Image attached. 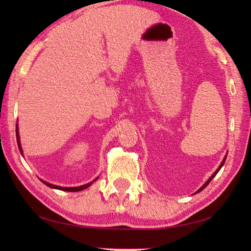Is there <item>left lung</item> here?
<instances>
[{"instance_id": "obj_1", "label": "left lung", "mask_w": 251, "mask_h": 251, "mask_svg": "<svg viewBox=\"0 0 251 251\" xmlns=\"http://www.w3.org/2000/svg\"><path fill=\"white\" fill-rule=\"evenodd\" d=\"M226 157H227V156H226ZM226 157H225V158H224V160H223V163H222V164H220V166H219V168H218V169H217V171H216V172H215V173H214V174H212V176H211V177H210V178H209V179H208V180H207V181H206V182H205V185H203V186H202V187H201V189H199V190H198V192H197V193H199V192H201V190H202V189H203V188H205V187H206V186H207V185H208V184H209V182H210V180H211V179H212V178H214V177H215V176H216V175H217V173H218V172H219V171H220V168H222V167H223V165H224V164H225V161H226Z\"/></svg>"}]
</instances>
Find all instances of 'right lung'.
<instances>
[{
  "label": "right lung",
  "instance_id": "1",
  "mask_svg": "<svg viewBox=\"0 0 251 251\" xmlns=\"http://www.w3.org/2000/svg\"><path fill=\"white\" fill-rule=\"evenodd\" d=\"M16 141H18V145H19V150L21 151V154H23V151H22V147H21V143H20V136H19V131H18V126H16ZM44 182L46 186L50 187V188H55V189H59V190H65V192H79V190H83L85 188H87V187H90V184H86L84 186H79V187H61V186H56V185H52V184H49V182H46L44 180H42Z\"/></svg>",
  "mask_w": 251,
  "mask_h": 251
}]
</instances>
